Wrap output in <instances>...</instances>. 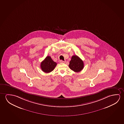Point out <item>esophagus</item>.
<instances>
[{"label":"esophagus","instance_id":"esophagus-1","mask_svg":"<svg viewBox=\"0 0 124 124\" xmlns=\"http://www.w3.org/2000/svg\"><path fill=\"white\" fill-rule=\"evenodd\" d=\"M65 61H62V60H60L59 61L60 63H65Z\"/></svg>","mask_w":124,"mask_h":124}]
</instances>
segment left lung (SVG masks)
Returning <instances> with one entry per match:
<instances>
[{
    "label": "left lung",
    "mask_w": 124,
    "mask_h": 124,
    "mask_svg": "<svg viewBox=\"0 0 124 124\" xmlns=\"http://www.w3.org/2000/svg\"><path fill=\"white\" fill-rule=\"evenodd\" d=\"M69 66L70 69L72 71L76 72H78L83 69L84 64L83 61L78 56L75 55H73L71 57Z\"/></svg>",
    "instance_id": "obj_1"
}]
</instances>
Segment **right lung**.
<instances>
[{"label":"right lung","mask_w":124,"mask_h":124,"mask_svg":"<svg viewBox=\"0 0 124 124\" xmlns=\"http://www.w3.org/2000/svg\"><path fill=\"white\" fill-rule=\"evenodd\" d=\"M57 63L52 60L51 57L47 56L40 64L42 70L45 73H49L55 69Z\"/></svg>","instance_id":"obj_1"}]
</instances>
